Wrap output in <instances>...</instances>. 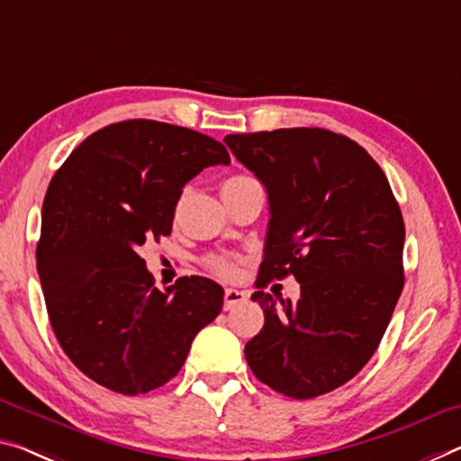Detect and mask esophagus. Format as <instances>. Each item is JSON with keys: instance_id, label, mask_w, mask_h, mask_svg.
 <instances>
[{"instance_id": "esophagus-1", "label": "esophagus", "mask_w": 461, "mask_h": 461, "mask_svg": "<svg viewBox=\"0 0 461 461\" xmlns=\"http://www.w3.org/2000/svg\"><path fill=\"white\" fill-rule=\"evenodd\" d=\"M247 294L245 290H237V288H226L224 290V309L229 311L232 307H237V304H243L247 303Z\"/></svg>"}]
</instances>
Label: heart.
I'll return each instance as SVG.
<instances>
[{"label":"heart","instance_id":"1","mask_svg":"<svg viewBox=\"0 0 461 461\" xmlns=\"http://www.w3.org/2000/svg\"><path fill=\"white\" fill-rule=\"evenodd\" d=\"M240 181H249V176L235 175V176H230V179H226L224 185H230V183H240ZM208 266H210V270H214L218 276H222V278H235L239 272V261L232 258H212L208 261Z\"/></svg>","mask_w":461,"mask_h":461}]
</instances>
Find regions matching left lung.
Returning <instances> with one entry per match:
<instances>
[{
    "label": "left lung",
    "instance_id": "1",
    "mask_svg": "<svg viewBox=\"0 0 461 461\" xmlns=\"http://www.w3.org/2000/svg\"><path fill=\"white\" fill-rule=\"evenodd\" d=\"M226 146L270 202L251 299L266 323L245 344L255 377L309 400L350 381L377 350L403 288V218L389 181L357 141L321 127L230 133ZM293 273L296 303L265 293Z\"/></svg>",
    "mask_w": 461,
    "mask_h": 461
}]
</instances>
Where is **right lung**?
Here are the masks:
<instances>
[{"label":"right lung","instance_id":"1","mask_svg":"<svg viewBox=\"0 0 461 461\" xmlns=\"http://www.w3.org/2000/svg\"><path fill=\"white\" fill-rule=\"evenodd\" d=\"M229 162L214 138L130 119L88 136L49 183L37 245L49 321L98 385L123 395L165 385L222 311V286L203 276L158 290L138 249L171 235L189 179Z\"/></svg>","mask_w":461,"mask_h":461}]
</instances>
